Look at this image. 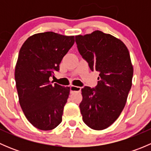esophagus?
<instances>
[{
	"mask_svg": "<svg viewBox=\"0 0 151 151\" xmlns=\"http://www.w3.org/2000/svg\"><path fill=\"white\" fill-rule=\"evenodd\" d=\"M81 91V88L79 86H74V85H71L70 86V91L71 93L74 92H80Z\"/></svg>",
	"mask_w": 151,
	"mask_h": 151,
	"instance_id": "obj_1",
	"label": "esophagus"
}]
</instances>
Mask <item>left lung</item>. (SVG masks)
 Listing matches in <instances>:
<instances>
[{
  "label": "left lung",
  "instance_id": "8db88e82",
  "mask_svg": "<svg viewBox=\"0 0 151 151\" xmlns=\"http://www.w3.org/2000/svg\"><path fill=\"white\" fill-rule=\"evenodd\" d=\"M75 42L91 71L99 72L95 88L81 90L83 120L91 129L103 130L120 116L132 88L134 71L129 52L122 41L100 30L76 36Z\"/></svg>",
  "mask_w": 151,
  "mask_h": 151
}]
</instances>
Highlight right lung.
Segmentation results:
<instances>
[{
	"label": "right lung",
	"instance_id": "add662e5",
	"mask_svg": "<svg viewBox=\"0 0 151 151\" xmlns=\"http://www.w3.org/2000/svg\"><path fill=\"white\" fill-rule=\"evenodd\" d=\"M74 43V36L45 32L30 36L19 50L14 72L19 102L28 121L40 130H52L62 121L70 88L52 85L50 77Z\"/></svg>",
	"mask_w": 151,
	"mask_h": 151
}]
</instances>
